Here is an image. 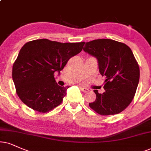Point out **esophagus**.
<instances>
[{
	"label": "esophagus",
	"mask_w": 151,
	"mask_h": 151,
	"mask_svg": "<svg viewBox=\"0 0 151 151\" xmlns=\"http://www.w3.org/2000/svg\"><path fill=\"white\" fill-rule=\"evenodd\" d=\"M81 88L83 93H87L89 91V89L87 88Z\"/></svg>",
	"instance_id": "esophagus-1"
}]
</instances>
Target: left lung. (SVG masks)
Segmentation results:
<instances>
[{
  "label": "left lung",
  "mask_w": 151,
  "mask_h": 151,
  "mask_svg": "<svg viewBox=\"0 0 151 151\" xmlns=\"http://www.w3.org/2000/svg\"><path fill=\"white\" fill-rule=\"evenodd\" d=\"M83 51L97 58L99 72L105 78L104 93L96 94L89 106L103 116L114 115L125 109L136 93L139 81V67L130 48L110 39L86 42Z\"/></svg>",
  "instance_id": "8db88e82"
}]
</instances>
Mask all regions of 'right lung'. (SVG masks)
<instances>
[{
    "label": "right lung",
    "instance_id": "1",
    "mask_svg": "<svg viewBox=\"0 0 151 151\" xmlns=\"http://www.w3.org/2000/svg\"><path fill=\"white\" fill-rule=\"evenodd\" d=\"M84 44L61 43L47 39L25 44L12 68V79L21 100L42 113L58 106L70 86L57 84L54 73H60L69 59L81 52Z\"/></svg>",
    "mask_w": 151,
    "mask_h": 151
}]
</instances>
